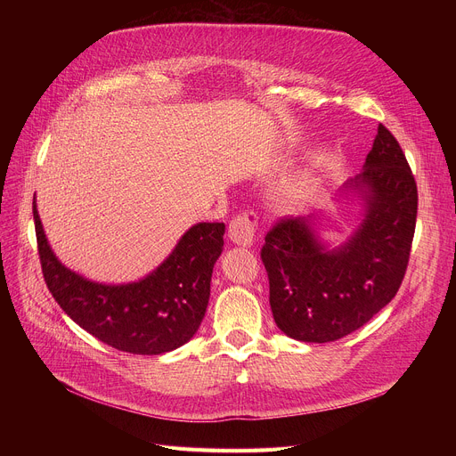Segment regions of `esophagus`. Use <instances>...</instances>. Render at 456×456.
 <instances>
[{
    "mask_svg": "<svg viewBox=\"0 0 456 456\" xmlns=\"http://www.w3.org/2000/svg\"><path fill=\"white\" fill-rule=\"evenodd\" d=\"M255 232H256V218L255 214H240L232 218L229 224V238L231 242L242 248H251L255 242Z\"/></svg>",
    "mask_w": 456,
    "mask_h": 456,
    "instance_id": "esophagus-1",
    "label": "esophagus"
}]
</instances>
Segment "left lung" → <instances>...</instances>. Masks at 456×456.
I'll list each match as a JSON object with an SVG mask.
<instances>
[{"mask_svg":"<svg viewBox=\"0 0 456 456\" xmlns=\"http://www.w3.org/2000/svg\"><path fill=\"white\" fill-rule=\"evenodd\" d=\"M356 194L362 220L340 246L322 240L316 218L281 220L260 258L277 327L299 342H334L368 323L397 294L416 229L418 188L394 134L379 124Z\"/></svg>","mask_w":456,"mask_h":456,"instance_id":"left-lung-1","label":"left lung"}]
</instances>
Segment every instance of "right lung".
Listing matches in <instances>:
<instances>
[{
  "instance_id": "right-lung-1",
  "label": "right lung",
  "mask_w": 456,
  "mask_h": 456,
  "mask_svg": "<svg viewBox=\"0 0 456 456\" xmlns=\"http://www.w3.org/2000/svg\"><path fill=\"white\" fill-rule=\"evenodd\" d=\"M33 216L42 273L64 313L103 344L133 354H162L198 332L210 277L224 251V224H196L160 265L133 282L105 284L66 268L47 242L37 200Z\"/></svg>"
}]
</instances>
